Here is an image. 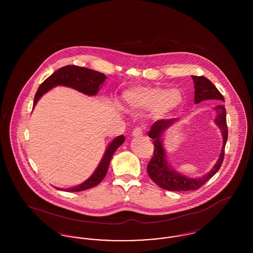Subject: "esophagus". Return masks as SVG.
Masks as SVG:
<instances>
[{"mask_svg":"<svg viewBox=\"0 0 253 253\" xmlns=\"http://www.w3.org/2000/svg\"><path fill=\"white\" fill-rule=\"evenodd\" d=\"M143 131H142V128L141 127H136L135 129H133V131L132 132V135L133 137H137V136H140L142 135Z\"/></svg>","mask_w":253,"mask_h":253,"instance_id":"34e87169","label":"esophagus"}]
</instances>
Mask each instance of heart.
Segmentation results:
<instances>
[{"label":"heart","instance_id":"b5f03b06","mask_svg":"<svg viewBox=\"0 0 253 253\" xmlns=\"http://www.w3.org/2000/svg\"><path fill=\"white\" fill-rule=\"evenodd\" d=\"M175 94L179 96L176 103ZM125 99L130 107L136 110H148L157 118H165L177 107L180 96L176 90H164L150 85H137L125 92ZM176 103L174 104V102Z\"/></svg>","mask_w":253,"mask_h":253}]
</instances>
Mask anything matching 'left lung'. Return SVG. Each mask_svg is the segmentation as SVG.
Returning a JSON list of instances; mask_svg holds the SVG:
<instances>
[{"instance_id":"obj_1","label":"left lung","mask_w":253,"mask_h":253,"mask_svg":"<svg viewBox=\"0 0 253 253\" xmlns=\"http://www.w3.org/2000/svg\"><path fill=\"white\" fill-rule=\"evenodd\" d=\"M194 83V103L198 104L201 101L211 100L217 104L213 108L216 113L214 119V123L218 126L223 139L222 150L216 163L211 169L205 173L204 175L196 178L189 177L185 174L176 171L170 166L167 159V153L164 148V134L170 127H172L178 119L171 120H160L152 125L151 130L148 132L149 137L154 139L155 151L154 156L148 164L147 171L151 179L157 184L160 188L166 191L180 192V191H194L202 187L206 182L210 180L221 167L225 146L228 139V127H227V119H226V108L221 104V101H224L222 94L218 91L213 84L209 81L203 76L197 77L192 76Z\"/></svg>"}]
</instances>
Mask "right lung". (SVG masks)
<instances>
[{
	"instance_id": "1",
	"label": "right lung",
	"mask_w": 253,
	"mask_h": 253,
	"mask_svg": "<svg viewBox=\"0 0 253 253\" xmlns=\"http://www.w3.org/2000/svg\"><path fill=\"white\" fill-rule=\"evenodd\" d=\"M106 79L107 77L104 74L89 69V68L80 67L76 65L63 66L56 72L53 73L42 84L40 85L35 95L33 107H35L38 100L42 96H43L45 93H47L49 90H51L52 88L58 85L70 87L87 96H96L98 90L100 89V87L102 86ZM124 141H125L124 135H120L114 138L109 143L108 147L105 150V153L101 158L98 166L96 167L93 174L84 182L72 188H67V189L56 188V189L60 191H65V192H81L98 185L107 173L109 164L114 153L118 150L120 146L123 144Z\"/></svg>"
}]
</instances>
